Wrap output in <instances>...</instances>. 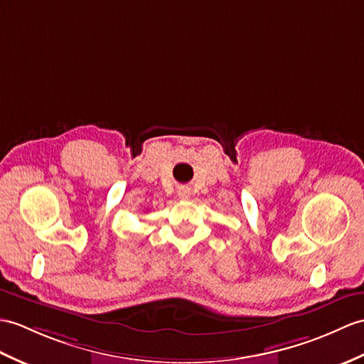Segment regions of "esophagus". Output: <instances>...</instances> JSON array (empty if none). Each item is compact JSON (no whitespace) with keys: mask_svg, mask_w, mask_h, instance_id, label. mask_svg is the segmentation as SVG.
Returning <instances> with one entry per match:
<instances>
[{"mask_svg":"<svg viewBox=\"0 0 364 364\" xmlns=\"http://www.w3.org/2000/svg\"><path fill=\"white\" fill-rule=\"evenodd\" d=\"M178 197L183 198V200L189 198V197H191V189H189V188H180V189H178Z\"/></svg>","mask_w":364,"mask_h":364,"instance_id":"obj_1","label":"esophagus"}]
</instances>
